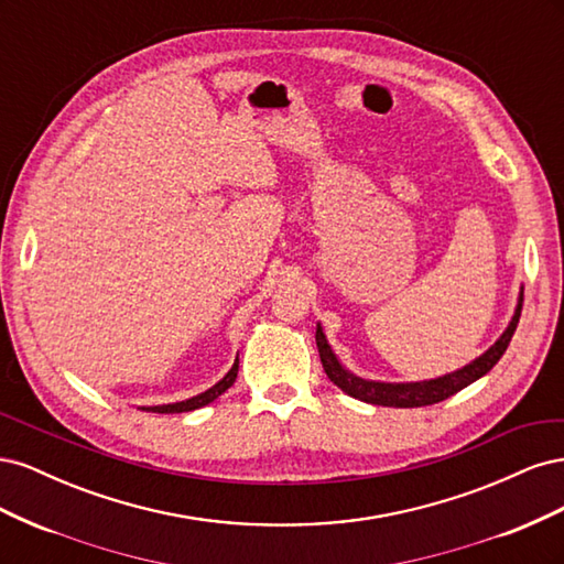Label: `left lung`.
I'll use <instances>...</instances> for the list:
<instances>
[{
	"mask_svg": "<svg viewBox=\"0 0 564 564\" xmlns=\"http://www.w3.org/2000/svg\"><path fill=\"white\" fill-rule=\"evenodd\" d=\"M520 313H522V294H520V303L516 308V315L508 324V329L485 355L477 357L475 362L466 365L464 369L447 373V377H440V379H433V381H419V383H377V381L357 379V377H352L350 371L340 367V362L336 360V355H334L332 346L327 344V336H324L319 324H317V332H315V340H317L322 367H324V371H327L329 381L344 390L346 395H350L355 400L369 402V404L412 409V406H425V404H435V402L447 400V398L454 395V392L464 390L473 381L485 377V373L494 365H497L501 360V355L506 352L510 338H513V334L518 329Z\"/></svg>",
	"mask_w": 564,
	"mask_h": 564,
	"instance_id": "8db88e82",
	"label": "left lung"
}]
</instances>
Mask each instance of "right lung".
Listing matches in <instances>:
<instances>
[{
  "mask_svg": "<svg viewBox=\"0 0 564 564\" xmlns=\"http://www.w3.org/2000/svg\"><path fill=\"white\" fill-rule=\"evenodd\" d=\"M237 369H240V360H235L232 369L226 373V377L220 379L216 386H212L209 390L199 392L197 398H191V400H185V402H176V404L148 406V412H158V414H181V412H193V409H199V406H204V404H209V402H214L218 395H224V392L235 383Z\"/></svg>",
  "mask_w": 564,
  "mask_h": 564,
  "instance_id": "right-lung-1",
  "label": "right lung"
}]
</instances>
